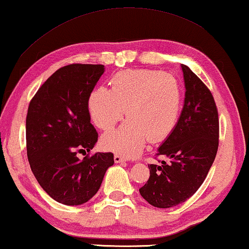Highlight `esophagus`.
Returning a JSON list of instances; mask_svg holds the SVG:
<instances>
[{
    "instance_id": "obj_1",
    "label": "esophagus",
    "mask_w": 249,
    "mask_h": 249,
    "mask_svg": "<svg viewBox=\"0 0 249 249\" xmlns=\"http://www.w3.org/2000/svg\"><path fill=\"white\" fill-rule=\"evenodd\" d=\"M114 161H115L116 163L124 162V161H126V158L124 157V156H121V155H119V154H115V155H114Z\"/></svg>"
}]
</instances>
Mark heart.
I'll return each mask as SVG.
<instances>
[{
  "label": "heart",
  "instance_id": "heart-1",
  "mask_svg": "<svg viewBox=\"0 0 249 249\" xmlns=\"http://www.w3.org/2000/svg\"><path fill=\"white\" fill-rule=\"evenodd\" d=\"M181 90L170 74L157 70H126L90 94V116L96 127L109 130L125 115L127 121L105 134L104 147L128 157L141 154L146 140L156 142L169 134L178 120Z\"/></svg>",
  "mask_w": 249,
  "mask_h": 249
}]
</instances>
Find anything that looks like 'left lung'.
<instances>
[{"label": "left lung", "instance_id": "1", "mask_svg": "<svg viewBox=\"0 0 249 249\" xmlns=\"http://www.w3.org/2000/svg\"><path fill=\"white\" fill-rule=\"evenodd\" d=\"M185 95L175 128L157 150L168 162L148 165L150 176L140 189L149 204L160 209L183 203L208 176L218 148V113L208 87L185 65Z\"/></svg>", "mask_w": 249, "mask_h": 249}]
</instances>
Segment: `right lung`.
Instances as JSON below:
<instances>
[{"mask_svg": "<svg viewBox=\"0 0 249 249\" xmlns=\"http://www.w3.org/2000/svg\"><path fill=\"white\" fill-rule=\"evenodd\" d=\"M103 65L72 64L50 75L29 103L26 148L29 166L40 187L66 205L86 203L99 191L112 153H78L93 148L98 133L90 123L88 102Z\"/></svg>", "mask_w": 249, "mask_h": 249, "instance_id": "obj_1", "label": "right lung"}]
</instances>
